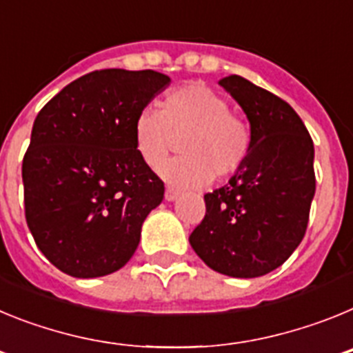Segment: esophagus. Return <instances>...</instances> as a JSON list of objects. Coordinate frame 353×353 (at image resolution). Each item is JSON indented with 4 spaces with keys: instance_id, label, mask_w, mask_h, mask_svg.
Returning a JSON list of instances; mask_svg holds the SVG:
<instances>
[{
    "instance_id": "1",
    "label": "esophagus",
    "mask_w": 353,
    "mask_h": 353,
    "mask_svg": "<svg viewBox=\"0 0 353 353\" xmlns=\"http://www.w3.org/2000/svg\"><path fill=\"white\" fill-rule=\"evenodd\" d=\"M179 196H180V192L176 191V189H171V187H168L164 198H166V201H174V199L179 198Z\"/></svg>"
}]
</instances>
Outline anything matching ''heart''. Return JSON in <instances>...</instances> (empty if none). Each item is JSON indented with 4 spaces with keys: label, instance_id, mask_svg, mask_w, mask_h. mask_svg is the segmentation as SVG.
Returning a JSON list of instances; mask_svg holds the SVG:
<instances>
[{
    "label": "heart",
    "instance_id": "obj_1",
    "mask_svg": "<svg viewBox=\"0 0 353 353\" xmlns=\"http://www.w3.org/2000/svg\"><path fill=\"white\" fill-rule=\"evenodd\" d=\"M174 138L185 155L161 168L162 179L176 187H201L240 171L252 148L248 121L230 111L219 93L203 83L171 90L159 109H143L134 120V146L148 168H159Z\"/></svg>",
    "mask_w": 353,
    "mask_h": 353
}]
</instances>
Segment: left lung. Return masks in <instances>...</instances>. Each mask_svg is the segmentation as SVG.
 <instances>
[{"label":"left lung","mask_w":353,"mask_h":353,"mask_svg":"<svg viewBox=\"0 0 353 353\" xmlns=\"http://www.w3.org/2000/svg\"><path fill=\"white\" fill-rule=\"evenodd\" d=\"M219 84L248 117L252 148L226 185L205 194L207 212L189 242L212 270L249 279L281 267L304 239L314 146L288 102L240 76Z\"/></svg>","instance_id":"obj_1"}]
</instances>
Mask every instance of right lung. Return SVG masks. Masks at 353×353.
Returning a JSON list of instances; mask_svg holds the SVG:
<instances>
[{
    "instance_id": "1",
    "label": "right lung",
    "mask_w": 353,
    "mask_h": 353,
    "mask_svg": "<svg viewBox=\"0 0 353 353\" xmlns=\"http://www.w3.org/2000/svg\"><path fill=\"white\" fill-rule=\"evenodd\" d=\"M171 79L105 68L67 84L37 114L23 161L24 212L56 269L90 279L132 258L164 183L134 146V120Z\"/></svg>"
}]
</instances>
